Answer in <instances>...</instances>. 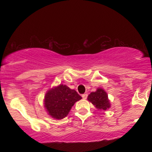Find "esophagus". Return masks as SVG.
<instances>
[{
    "label": "esophagus",
    "mask_w": 152,
    "mask_h": 152,
    "mask_svg": "<svg viewBox=\"0 0 152 152\" xmlns=\"http://www.w3.org/2000/svg\"><path fill=\"white\" fill-rule=\"evenodd\" d=\"M82 98H83V99H86V98H87V96H88V94H82Z\"/></svg>",
    "instance_id": "1"
}]
</instances>
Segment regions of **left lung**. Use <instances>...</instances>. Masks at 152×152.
<instances>
[{
    "label": "left lung",
    "instance_id": "left-lung-1",
    "mask_svg": "<svg viewBox=\"0 0 152 152\" xmlns=\"http://www.w3.org/2000/svg\"><path fill=\"white\" fill-rule=\"evenodd\" d=\"M87 99L99 110L106 111L111 106L107 94L105 91L101 88H97L95 92H91L88 96Z\"/></svg>",
    "mask_w": 152,
    "mask_h": 152
}]
</instances>
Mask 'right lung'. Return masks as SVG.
Segmentation results:
<instances>
[{"instance_id":"add662e5","label":"right lung","mask_w":152,"mask_h":152,"mask_svg":"<svg viewBox=\"0 0 152 152\" xmlns=\"http://www.w3.org/2000/svg\"><path fill=\"white\" fill-rule=\"evenodd\" d=\"M81 99L76 91L66 85L60 84L47 91L44 98V106L52 118L62 119L69 114L75 103Z\"/></svg>"}]
</instances>
